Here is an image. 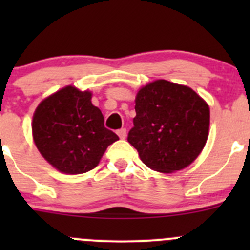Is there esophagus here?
I'll use <instances>...</instances> for the list:
<instances>
[{
    "label": "esophagus",
    "instance_id": "esophagus-1",
    "mask_svg": "<svg viewBox=\"0 0 250 250\" xmlns=\"http://www.w3.org/2000/svg\"><path fill=\"white\" fill-rule=\"evenodd\" d=\"M117 135L121 138V139H125V137H127V130H125V128H122V129H118Z\"/></svg>",
    "mask_w": 250,
    "mask_h": 250
}]
</instances>
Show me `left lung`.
<instances>
[{"label":"left lung","mask_w":250,"mask_h":250,"mask_svg":"<svg viewBox=\"0 0 250 250\" xmlns=\"http://www.w3.org/2000/svg\"><path fill=\"white\" fill-rule=\"evenodd\" d=\"M128 143L151 169L173 173L190 166L208 139L209 106L191 88L157 80L135 98Z\"/></svg>","instance_id":"left-lung-1"}]
</instances>
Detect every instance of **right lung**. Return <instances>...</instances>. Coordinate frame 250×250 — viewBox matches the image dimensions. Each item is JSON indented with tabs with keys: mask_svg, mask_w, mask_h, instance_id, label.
<instances>
[{
	"mask_svg": "<svg viewBox=\"0 0 250 250\" xmlns=\"http://www.w3.org/2000/svg\"><path fill=\"white\" fill-rule=\"evenodd\" d=\"M92 93L72 85L40 103L32 118V137L49 165L59 172L82 174L99 165L107 146L118 137L104 125Z\"/></svg>",
	"mask_w": 250,
	"mask_h": 250,
	"instance_id": "1",
	"label": "right lung"
}]
</instances>
